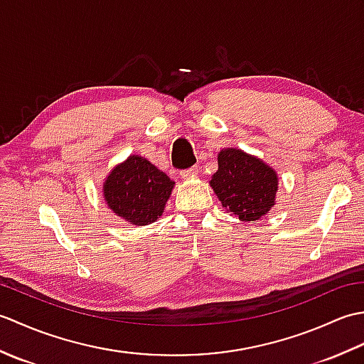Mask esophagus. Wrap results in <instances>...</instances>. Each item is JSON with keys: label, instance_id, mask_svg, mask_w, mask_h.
I'll return each instance as SVG.
<instances>
[{"label": "esophagus", "instance_id": "34e87169", "mask_svg": "<svg viewBox=\"0 0 364 364\" xmlns=\"http://www.w3.org/2000/svg\"><path fill=\"white\" fill-rule=\"evenodd\" d=\"M197 173H198V167L197 166H192L189 168H184V170H181V172H180L183 180H189V178H194Z\"/></svg>", "mask_w": 364, "mask_h": 364}]
</instances>
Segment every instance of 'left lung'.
<instances>
[{
    "label": "left lung",
    "mask_w": 364,
    "mask_h": 364,
    "mask_svg": "<svg viewBox=\"0 0 364 364\" xmlns=\"http://www.w3.org/2000/svg\"><path fill=\"white\" fill-rule=\"evenodd\" d=\"M218 162L211 186L228 213L249 222L274 206L277 175L264 162L236 149L220 151Z\"/></svg>",
    "instance_id": "obj_1"
}]
</instances>
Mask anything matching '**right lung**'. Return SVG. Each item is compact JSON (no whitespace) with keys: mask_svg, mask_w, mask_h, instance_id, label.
I'll use <instances>...</instances> for the list:
<instances>
[{"mask_svg":"<svg viewBox=\"0 0 364 364\" xmlns=\"http://www.w3.org/2000/svg\"><path fill=\"white\" fill-rule=\"evenodd\" d=\"M173 181L141 156H129L115 167L103 194L111 210L134 225H149L164 211Z\"/></svg>","mask_w":364,"mask_h":364,"instance_id":"right-lung-1","label":"right lung"}]
</instances>
